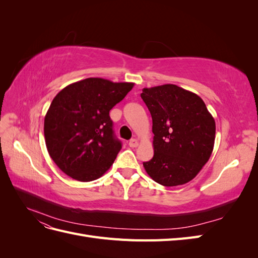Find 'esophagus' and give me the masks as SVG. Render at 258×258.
Instances as JSON below:
<instances>
[{
	"mask_svg": "<svg viewBox=\"0 0 258 258\" xmlns=\"http://www.w3.org/2000/svg\"><path fill=\"white\" fill-rule=\"evenodd\" d=\"M138 145H139V142H138L137 139H131L129 141V146L130 147H137Z\"/></svg>",
	"mask_w": 258,
	"mask_h": 258,
	"instance_id": "obj_1",
	"label": "esophagus"
}]
</instances>
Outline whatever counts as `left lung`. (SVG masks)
Wrapping results in <instances>:
<instances>
[{
  "instance_id": "left-lung-1",
  "label": "left lung",
  "mask_w": 258,
  "mask_h": 258,
  "mask_svg": "<svg viewBox=\"0 0 258 258\" xmlns=\"http://www.w3.org/2000/svg\"><path fill=\"white\" fill-rule=\"evenodd\" d=\"M153 119L154 157L143 162L163 186L188 183L208 162L215 141V120L199 96L173 84L143 88Z\"/></svg>"
}]
</instances>
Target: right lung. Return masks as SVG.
I'll return each instance as SVG.
<instances>
[{"label":"right lung","mask_w":258,"mask_h":258,"mask_svg":"<svg viewBox=\"0 0 258 258\" xmlns=\"http://www.w3.org/2000/svg\"><path fill=\"white\" fill-rule=\"evenodd\" d=\"M134 86L89 77L67 86L53 98L44 136L49 156L62 172L90 182L111 168L121 142L114 136L110 111Z\"/></svg>","instance_id":"right-lung-1"}]
</instances>
